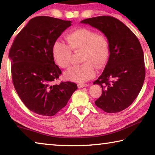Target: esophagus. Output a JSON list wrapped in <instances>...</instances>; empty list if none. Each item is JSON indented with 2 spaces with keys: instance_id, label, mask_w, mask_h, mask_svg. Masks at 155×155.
Wrapping results in <instances>:
<instances>
[{
  "instance_id": "34e87169",
  "label": "esophagus",
  "mask_w": 155,
  "mask_h": 155,
  "mask_svg": "<svg viewBox=\"0 0 155 155\" xmlns=\"http://www.w3.org/2000/svg\"><path fill=\"white\" fill-rule=\"evenodd\" d=\"M77 86H78V88H83V87H87V84H85V83H78V85H77Z\"/></svg>"
}]
</instances>
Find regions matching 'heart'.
Wrapping results in <instances>:
<instances>
[{
  "instance_id": "heart-1",
  "label": "heart",
  "mask_w": 155,
  "mask_h": 155,
  "mask_svg": "<svg viewBox=\"0 0 155 155\" xmlns=\"http://www.w3.org/2000/svg\"><path fill=\"white\" fill-rule=\"evenodd\" d=\"M67 45L57 40L52 47V54L59 67L66 69L70 66L72 51H81V62L65 72V79L76 83H83L93 78L95 68H103L108 61L110 46L108 39L103 34L97 33L90 28H79L72 31L65 37Z\"/></svg>"
}]
</instances>
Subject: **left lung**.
<instances>
[{
	"instance_id": "obj_1",
	"label": "left lung",
	"mask_w": 155,
	"mask_h": 155,
	"mask_svg": "<svg viewBox=\"0 0 155 155\" xmlns=\"http://www.w3.org/2000/svg\"><path fill=\"white\" fill-rule=\"evenodd\" d=\"M81 23L101 31L108 39L110 54L103 72L94 82L102 87L96 105L107 113H117L137 98L145 79L143 52L140 41L121 21L111 16L87 18Z\"/></svg>"
}]
</instances>
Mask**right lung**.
Returning <instances> with one entry per match:
<instances>
[{
	"mask_svg": "<svg viewBox=\"0 0 155 155\" xmlns=\"http://www.w3.org/2000/svg\"><path fill=\"white\" fill-rule=\"evenodd\" d=\"M71 21L38 16L15 37L9 57L17 94L30 111L52 116L66 105L77 89L70 81L54 84L61 71L54 64L52 47Z\"/></svg>",
	"mask_w": 155,
	"mask_h": 155,
	"instance_id": "1",
	"label": "right lung"
}]
</instances>
